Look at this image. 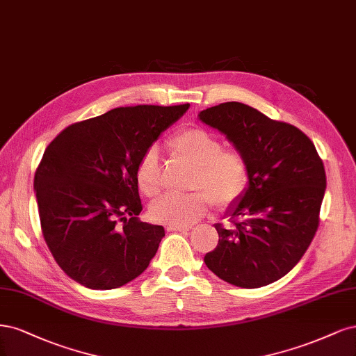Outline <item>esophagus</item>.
I'll use <instances>...</instances> for the list:
<instances>
[{
  "label": "esophagus",
  "mask_w": 356,
  "mask_h": 356,
  "mask_svg": "<svg viewBox=\"0 0 356 356\" xmlns=\"http://www.w3.org/2000/svg\"><path fill=\"white\" fill-rule=\"evenodd\" d=\"M192 226L191 225H181V226H176V225H168L167 231L168 232H186L189 231Z\"/></svg>",
  "instance_id": "1"
}]
</instances>
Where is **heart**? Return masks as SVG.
Masks as SVG:
<instances>
[{"label": "heart", "instance_id": "obj_1", "mask_svg": "<svg viewBox=\"0 0 356 356\" xmlns=\"http://www.w3.org/2000/svg\"><path fill=\"white\" fill-rule=\"evenodd\" d=\"M168 151L183 164L193 167L191 189L179 195L165 193L151 207L152 219L167 225H189L209 210L210 201L216 209H226L243 197L250 181V167L245 155L234 147H223L219 136L200 127L185 129L168 140ZM139 191L154 198L161 191L159 155L149 147L136 168Z\"/></svg>", "mask_w": 356, "mask_h": 356}]
</instances>
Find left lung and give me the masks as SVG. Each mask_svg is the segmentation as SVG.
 I'll return each mask as SVG.
<instances>
[{"mask_svg": "<svg viewBox=\"0 0 356 356\" xmlns=\"http://www.w3.org/2000/svg\"><path fill=\"white\" fill-rule=\"evenodd\" d=\"M198 117L222 131L250 167L248 188L227 211L232 226L214 225L219 243L205 265L241 289L278 281L316 234L327 185L323 159L303 131L244 103H220Z\"/></svg>", "mask_w": 356, "mask_h": 356, "instance_id": "1", "label": "left lung"}]
</instances>
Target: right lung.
<instances>
[{
	"mask_svg": "<svg viewBox=\"0 0 356 356\" xmlns=\"http://www.w3.org/2000/svg\"><path fill=\"white\" fill-rule=\"evenodd\" d=\"M188 108H115L70 125L45 149L33 189L42 236L67 277L91 290H112L149 266L164 227L137 217L136 168Z\"/></svg>",
	"mask_w": 356,
	"mask_h": 356,
	"instance_id": "add662e5",
	"label": "right lung"
}]
</instances>
